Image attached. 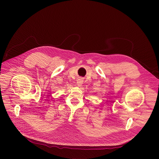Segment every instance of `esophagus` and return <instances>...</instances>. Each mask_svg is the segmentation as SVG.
<instances>
[{
  "label": "esophagus",
  "mask_w": 159,
  "mask_h": 159,
  "mask_svg": "<svg viewBox=\"0 0 159 159\" xmlns=\"http://www.w3.org/2000/svg\"><path fill=\"white\" fill-rule=\"evenodd\" d=\"M82 84H83V81H82V79H79L77 81V85L78 86H81L82 85Z\"/></svg>",
  "instance_id": "34e87169"
}]
</instances>
